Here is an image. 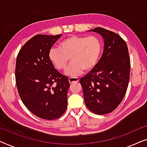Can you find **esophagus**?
Listing matches in <instances>:
<instances>
[{"instance_id": "1", "label": "esophagus", "mask_w": 147, "mask_h": 147, "mask_svg": "<svg viewBox=\"0 0 147 147\" xmlns=\"http://www.w3.org/2000/svg\"><path fill=\"white\" fill-rule=\"evenodd\" d=\"M79 82V78H69V82L70 84H73L74 82Z\"/></svg>"}]
</instances>
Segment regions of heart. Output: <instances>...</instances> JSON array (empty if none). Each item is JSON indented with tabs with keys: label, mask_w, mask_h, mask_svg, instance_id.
I'll list each match as a JSON object with an SVG mask.
<instances>
[{
	"label": "heart",
	"mask_w": 147,
	"mask_h": 147,
	"mask_svg": "<svg viewBox=\"0 0 147 147\" xmlns=\"http://www.w3.org/2000/svg\"><path fill=\"white\" fill-rule=\"evenodd\" d=\"M102 51V43L96 36L73 35L60 42L59 47H52L49 58L54 67L59 71L65 69L70 59L72 62L66 74L71 77L90 71L97 63Z\"/></svg>",
	"instance_id": "1"
}]
</instances>
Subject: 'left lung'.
I'll use <instances>...</instances> for the list:
<instances>
[{
    "label": "left lung",
    "mask_w": 147,
    "mask_h": 147,
    "mask_svg": "<svg viewBox=\"0 0 147 147\" xmlns=\"http://www.w3.org/2000/svg\"><path fill=\"white\" fill-rule=\"evenodd\" d=\"M104 39V51L98 63L80 80L86 106L99 115L112 112L125 96L130 78L128 47L118 34L102 27L90 30Z\"/></svg>",
    "instance_id": "1"
}]
</instances>
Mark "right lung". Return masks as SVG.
Returning <instances> with one entry per match:
<instances>
[{
  "label": "right lung",
  "mask_w": 147,
  "mask_h": 147,
  "mask_svg": "<svg viewBox=\"0 0 147 147\" xmlns=\"http://www.w3.org/2000/svg\"><path fill=\"white\" fill-rule=\"evenodd\" d=\"M62 35H37L18 53L15 67L17 88L22 102L38 117H61L67 105L69 82L50 61L49 52Z\"/></svg>",
  "instance_id": "right-lung-1"
}]
</instances>
